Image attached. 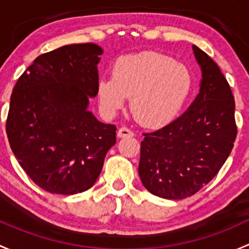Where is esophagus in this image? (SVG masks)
<instances>
[{
	"label": "esophagus",
	"instance_id": "1",
	"mask_svg": "<svg viewBox=\"0 0 249 249\" xmlns=\"http://www.w3.org/2000/svg\"><path fill=\"white\" fill-rule=\"evenodd\" d=\"M134 135V132L130 130L128 127H121L117 132V137L119 138H127V137H133Z\"/></svg>",
	"mask_w": 249,
	"mask_h": 249
}]
</instances>
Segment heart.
<instances>
[{
	"label": "heart",
	"mask_w": 249,
	"mask_h": 249,
	"mask_svg": "<svg viewBox=\"0 0 249 249\" xmlns=\"http://www.w3.org/2000/svg\"><path fill=\"white\" fill-rule=\"evenodd\" d=\"M193 78L189 69L169 56L142 53L119 58L112 76L98 83L101 107L112 115L130 96L133 115L151 127L173 121L191 94Z\"/></svg>",
	"instance_id": "obj_1"
}]
</instances>
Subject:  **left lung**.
I'll use <instances>...</instances> for the list:
<instances>
[{
	"instance_id": "obj_1",
	"label": "left lung",
	"mask_w": 249,
	"mask_h": 249,
	"mask_svg": "<svg viewBox=\"0 0 249 249\" xmlns=\"http://www.w3.org/2000/svg\"><path fill=\"white\" fill-rule=\"evenodd\" d=\"M200 65V92L169 124L143 133L139 176L148 192L184 199L206 186L229 157L237 135L231 89L217 63L193 45Z\"/></svg>"
}]
</instances>
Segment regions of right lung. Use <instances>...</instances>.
Instances as JSON below:
<instances>
[{"instance_id": "obj_1", "label": "right lung", "mask_w": 249, "mask_h": 249, "mask_svg": "<svg viewBox=\"0 0 249 249\" xmlns=\"http://www.w3.org/2000/svg\"><path fill=\"white\" fill-rule=\"evenodd\" d=\"M96 44H71L38 56L13 89L6 130L10 148L37 186L56 194L94 184L116 127L87 110L98 93Z\"/></svg>"}]
</instances>
